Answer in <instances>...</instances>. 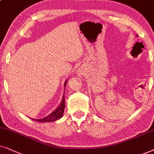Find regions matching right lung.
Wrapping results in <instances>:
<instances>
[{"instance_id":"obj_1","label":"right lung","mask_w":154,"mask_h":154,"mask_svg":"<svg viewBox=\"0 0 154 154\" xmlns=\"http://www.w3.org/2000/svg\"><path fill=\"white\" fill-rule=\"evenodd\" d=\"M67 82L65 81V85H64L65 87L67 85ZM64 110H65V95H63L62 101H61L60 106H59L58 107L52 112V113H51L50 115H48V116L45 117V118L42 119H32V120H34V121H37L40 122H48L56 121V120L62 118L63 112H64Z\"/></svg>"}]
</instances>
